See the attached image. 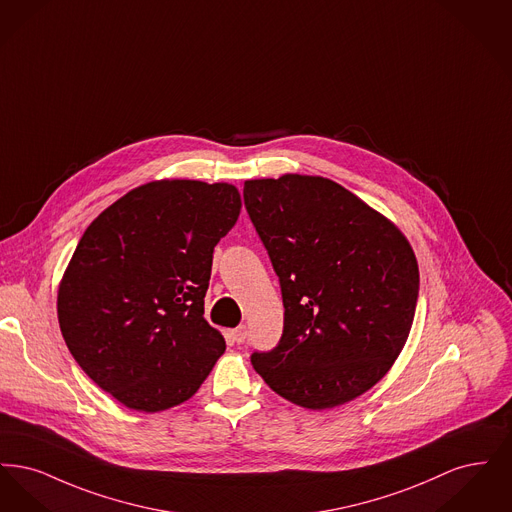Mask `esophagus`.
Segmentation results:
<instances>
[{
  "instance_id": "esophagus-1",
  "label": "esophagus",
  "mask_w": 512,
  "mask_h": 512,
  "mask_svg": "<svg viewBox=\"0 0 512 512\" xmlns=\"http://www.w3.org/2000/svg\"><path fill=\"white\" fill-rule=\"evenodd\" d=\"M230 336H232V340L236 341V343H244L245 338H247V326L234 328V330L230 332Z\"/></svg>"
}]
</instances>
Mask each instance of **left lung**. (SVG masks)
Wrapping results in <instances>:
<instances>
[{
  "instance_id": "obj_1",
  "label": "left lung",
  "mask_w": 512,
  "mask_h": 512,
  "mask_svg": "<svg viewBox=\"0 0 512 512\" xmlns=\"http://www.w3.org/2000/svg\"><path fill=\"white\" fill-rule=\"evenodd\" d=\"M245 209L280 278L284 334L253 353L268 388L311 411L376 386L405 347L418 263L405 234L334 180H245Z\"/></svg>"
}]
</instances>
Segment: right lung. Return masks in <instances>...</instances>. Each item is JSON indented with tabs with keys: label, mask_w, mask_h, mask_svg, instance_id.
<instances>
[{
	"label": "right lung",
	"mask_w": 512,
	"mask_h": 512,
	"mask_svg": "<svg viewBox=\"0 0 512 512\" xmlns=\"http://www.w3.org/2000/svg\"><path fill=\"white\" fill-rule=\"evenodd\" d=\"M228 182L153 180L92 220L57 290V318L80 368L124 407L188 401L226 349L205 318L213 249L240 217Z\"/></svg>",
	"instance_id": "1"
}]
</instances>
